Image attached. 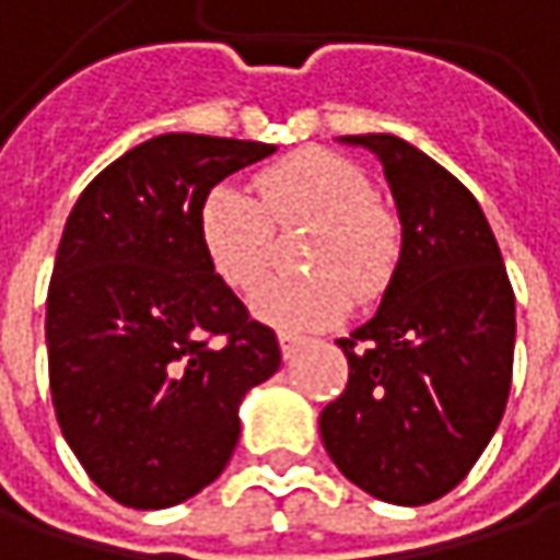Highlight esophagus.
I'll return each instance as SVG.
<instances>
[{
	"label": "esophagus",
	"mask_w": 560,
	"mask_h": 560,
	"mask_svg": "<svg viewBox=\"0 0 560 560\" xmlns=\"http://www.w3.org/2000/svg\"><path fill=\"white\" fill-rule=\"evenodd\" d=\"M298 343H301V337L298 334H288V330H279V347H281V357L288 360L294 350H298Z\"/></svg>",
	"instance_id": "34e87169"
}]
</instances>
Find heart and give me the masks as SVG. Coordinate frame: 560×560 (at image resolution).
<instances>
[{
    "mask_svg": "<svg viewBox=\"0 0 560 560\" xmlns=\"http://www.w3.org/2000/svg\"><path fill=\"white\" fill-rule=\"evenodd\" d=\"M259 200L240 184H213L194 217L210 272L233 291H249L272 259V226L311 223L301 262L314 272L262 281L253 291L256 317L279 327H320L357 301L376 298L398 266L401 223L373 200V180L353 162L304 149L256 177Z\"/></svg>",
    "mask_w": 560,
    "mask_h": 560,
    "instance_id": "heart-1",
    "label": "heart"
}]
</instances>
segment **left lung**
<instances>
[{
    "label": "left lung",
    "mask_w": 560,
    "mask_h": 560,
    "mask_svg": "<svg viewBox=\"0 0 560 560\" xmlns=\"http://www.w3.org/2000/svg\"><path fill=\"white\" fill-rule=\"evenodd\" d=\"M380 155L401 256L380 311L340 337L347 389L320 411L337 470L376 500L424 505L477 464L509 398L515 294L477 197L398 136H343Z\"/></svg>",
    "instance_id": "1"
}]
</instances>
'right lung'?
I'll return each instance as SVG.
<instances>
[{
  "instance_id": "add662e5",
  "label": "right lung",
  "mask_w": 560,
  "mask_h": 560,
  "mask_svg": "<svg viewBox=\"0 0 560 560\" xmlns=\"http://www.w3.org/2000/svg\"><path fill=\"white\" fill-rule=\"evenodd\" d=\"M276 152L168 132L103 168L73 203L48 288V376L63 441L129 509L200 493L240 441V401L281 363L276 330L200 253V197Z\"/></svg>"
}]
</instances>
